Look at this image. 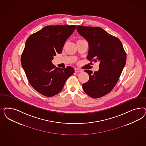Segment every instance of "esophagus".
<instances>
[{
    "instance_id": "1",
    "label": "esophagus",
    "mask_w": 146,
    "mask_h": 146,
    "mask_svg": "<svg viewBox=\"0 0 146 146\" xmlns=\"http://www.w3.org/2000/svg\"><path fill=\"white\" fill-rule=\"evenodd\" d=\"M82 71V70H81L80 69H78V68H75V72H80Z\"/></svg>"
}]
</instances>
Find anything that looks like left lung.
I'll list each match as a JSON object with an SVG mask.
<instances>
[{
    "label": "left lung",
    "mask_w": 146,
    "mask_h": 146,
    "mask_svg": "<svg viewBox=\"0 0 146 146\" xmlns=\"http://www.w3.org/2000/svg\"><path fill=\"white\" fill-rule=\"evenodd\" d=\"M77 30L89 43L87 59L100 62L99 70H85L89 80L82 84L85 92L93 98L110 93L118 82L126 62V53L118 38L98 27L77 26Z\"/></svg>",
    "instance_id": "1"
}]
</instances>
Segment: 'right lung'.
Returning <instances> with one entry per match:
<instances>
[{"label":"right lung","mask_w":146,"mask_h":146,"mask_svg":"<svg viewBox=\"0 0 146 146\" xmlns=\"http://www.w3.org/2000/svg\"><path fill=\"white\" fill-rule=\"evenodd\" d=\"M76 27L47 26L31 35L26 42L21 56V65L30 84L44 96L58 94L66 80L74 73L72 67L57 68L51 61L56 53H61L64 43Z\"/></svg>","instance_id":"obj_1"}]
</instances>
